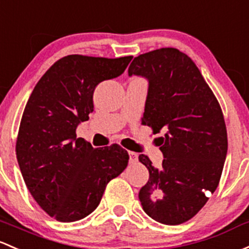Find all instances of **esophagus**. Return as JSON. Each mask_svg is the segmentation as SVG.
I'll return each instance as SVG.
<instances>
[{"label":"esophagus","instance_id":"1","mask_svg":"<svg viewBox=\"0 0 249 249\" xmlns=\"http://www.w3.org/2000/svg\"><path fill=\"white\" fill-rule=\"evenodd\" d=\"M129 156H130V162H131V163H135V162L138 161V155L136 153H133V151H129Z\"/></svg>","mask_w":249,"mask_h":249}]
</instances>
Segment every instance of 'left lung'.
<instances>
[{
  "mask_svg": "<svg viewBox=\"0 0 249 249\" xmlns=\"http://www.w3.org/2000/svg\"><path fill=\"white\" fill-rule=\"evenodd\" d=\"M149 81L142 123L163 130L162 168L141 154L149 180L138 198L146 214L163 224H181L203 208L218 186L228 150L223 112L195 62L163 48L135 57L129 76Z\"/></svg>",
  "mask_w": 249,
  "mask_h": 249,
  "instance_id": "8db88e82",
  "label": "left lung"
}]
</instances>
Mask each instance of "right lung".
<instances>
[{
    "label": "right lung",
    "mask_w": 249,
    "mask_h": 249,
    "mask_svg": "<svg viewBox=\"0 0 249 249\" xmlns=\"http://www.w3.org/2000/svg\"><path fill=\"white\" fill-rule=\"evenodd\" d=\"M131 59L63 57L41 76L26 104L15 146L18 162L32 197L57 221L75 222L93 213L107 184L126 168L125 149H94L76 137V127L94 111L96 86L122 75Z\"/></svg>",
    "instance_id": "obj_1"
}]
</instances>
